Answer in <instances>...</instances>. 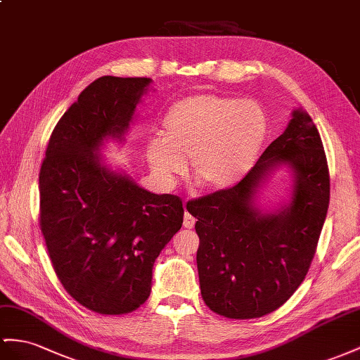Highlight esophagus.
Returning <instances> with one entry per match:
<instances>
[{"label":"esophagus","instance_id":"34e87169","mask_svg":"<svg viewBox=\"0 0 360 360\" xmlns=\"http://www.w3.org/2000/svg\"><path fill=\"white\" fill-rule=\"evenodd\" d=\"M195 222H196V219L193 217L188 211H186V214H184V228H187V229H191L193 226H195Z\"/></svg>","mask_w":360,"mask_h":360}]
</instances>
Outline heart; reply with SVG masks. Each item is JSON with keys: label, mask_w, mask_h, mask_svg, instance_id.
I'll return each mask as SVG.
<instances>
[{"label": "heart", "mask_w": 360, "mask_h": 360, "mask_svg": "<svg viewBox=\"0 0 360 360\" xmlns=\"http://www.w3.org/2000/svg\"><path fill=\"white\" fill-rule=\"evenodd\" d=\"M268 135V118L254 100L195 94L178 100L164 118V136H152L146 158L165 182L186 172L200 187L217 190L240 179Z\"/></svg>", "instance_id": "obj_1"}]
</instances>
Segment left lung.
Segmentation results:
<instances>
[{"label":"left lung","mask_w":360,"mask_h":360,"mask_svg":"<svg viewBox=\"0 0 360 360\" xmlns=\"http://www.w3.org/2000/svg\"><path fill=\"white\" fill-rule=\"evenodd\" d=\"M281 163L295 176L292 199L278 214L263 215L253 196ZM328 200L324 146L310 115L297 109L236 186L188 200V213L198 219L196 262L207 306L229 319L260 318L281 307L306 278Z\"/></svg>","instance_id":"8db88e82"}]
</instances>
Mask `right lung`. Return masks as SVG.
<instances>
[{
	"mask_svg": "<svg viewBox=\"0 0 360 360\" xmlns=\"http://www.w3.org/2000/svg\"><path fill=\"white\" fill-rule=\"evenodd\" d=\"M103 76L60 117L39 172V225L65 290L100 315H124L149 298L156 257L182 226L179 196L155 195L94 153L122 140L150 84Z\"/></svg>",
	"mask_w": 360,
	"mask_h": 360,
	"instance_id": "right-lung-1",
	"label": "right lung"
}]
</instances>
